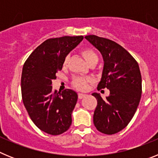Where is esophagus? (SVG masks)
Wrapping results in <instances>:
<instances>
[{"label":"esophagus","mask_w":158,"mask_h":158,"mask_svg":"<svg viewBox=\"0 0 158 158\" xmlns=\"http://www.w3.org/2000/svg\"><path fill=\"white\" fill-rule=\"evenodd\" d=\"M85 94H82V93H78V99H82L84 97H85Z\"/></svg>","instance_id":"1"}]
</instances>
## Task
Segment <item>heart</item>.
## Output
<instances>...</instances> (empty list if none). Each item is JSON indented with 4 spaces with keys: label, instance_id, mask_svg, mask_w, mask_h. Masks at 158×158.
<instances>
[{
    "label": "heart",
    "instance_id": "obj_1",
    "mask_svg": "<svg viewBox=\"0 0 158 158\" xmlns=\"http://www.w3.org/2000/svg\"><path fill=\"white\" fill-rule=\"evenodd\" d=\"M81 54L83 56V58L85 59L86 62L91 65L93 63H96L98 61V57L97 54H96L93 49L89 48V47H85L81 50ZM69 56L66 55L64 58L63 62H62V65L64 67L66 66L68 62H69ZM92 79L89 77H75L73 78L71 84H72L73 87H74L75 89H78V90H85L88 87V84L91 81Z\"/></svg>",
    "mask_w": 158,
    "mask_h": 158
}]
</instances>
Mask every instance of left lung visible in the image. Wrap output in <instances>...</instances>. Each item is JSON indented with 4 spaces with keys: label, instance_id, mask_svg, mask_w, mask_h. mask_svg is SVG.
Listing matches in <instances>:
<instances>
[{
    "label": "left lung",
    "instance_id": "8db88e82",
    "mask_svg": "<svg viewBox=\"0 0 158 158\" xmlns=\"http://www.w3.org/2000/svg\"><path fill=\"white\" fill-rule=\"evenodd\" d=\"M85 38L104 58V69L97 89L110 90L105 99L93 93L97 100L93 123L101 133L114 135L127 126L140 102L142 76L139 64L127 50L112 40L94 35Z\"/></svg>",
    "mask_w": 158,
    "mask_h": 158
}]
</instances>
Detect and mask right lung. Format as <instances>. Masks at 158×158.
I'll return each instance as SVG.
<instances>
[{
	"mask_svg": "<svg viewBox=\"0 0 158 158\" xmlns=\"http://www.w3.org/2000/svg\"><path fill=\"white\" fill-rule=\"evenodd\" d=\"M83 36L51 38L40 44L25 61L21 75L23 105L32 122L49 135H58L69 129L77 94L71 89L54 91L52 81L62 70L64 58Z\"/></svg>",
	"mask_w": 158,
	"mask_h": 158,
	"instance_id": "right-lung-1",
	"label": "right lung"
}]
</instances>
